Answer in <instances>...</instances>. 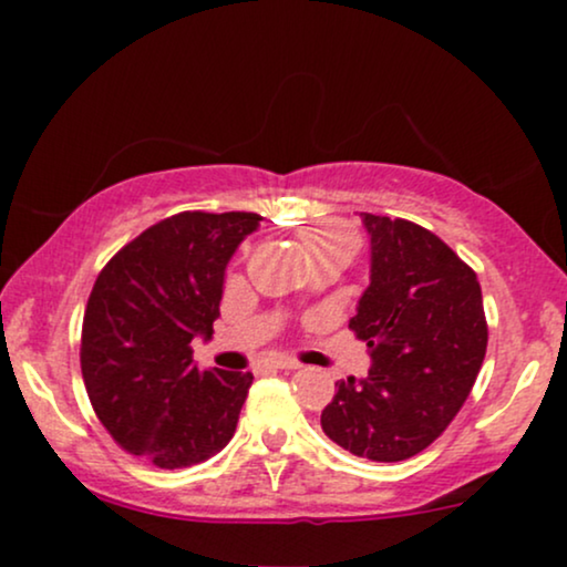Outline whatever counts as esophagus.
<instances>
[{
  "mask_svg": "<svg viewBox=\"0 0 567 567\" xmlns=\"http://www.w3.org/2000/svg\"><path fill=\"white\" fill-rule=\"evenodd\" d=\"M271 368H277V370H296V368H301V365H298V362L292 360V357H275V360H271Z\"/></svg>",
  "mask_w": 567,
  "mask_h": 567,
  "instance_id": "1",
  "label": "esophagus"
}]
</instances>
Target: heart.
Segmentation results:
<instances>
[{
	"label": "heart",
	"instance_id": "1",
	"mask_svg": "<svg viewBox=\"0 0 567 567\" xmlns=\"http://www.w3.org/2000/svg\"><path fill=\"white\" fill-rule=\"evenodd\" d=\"M301 239L306 250H317V247L333 243V239H349V231L338 224H311L301 229Z\"/></svg>",
	"mask_w": 567,
	"mask_h": 567
}]
</instances>
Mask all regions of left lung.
Instances as JSON below:
<instances>
[{"label":"left lung","mask_w":567,"mask_h":567,"mask_svg":"<svg viewBox=\"0 0 567 567\" xmlns=\"http://www.w3.org/2000/svg\"><path fill=\"white\" fill-rule=\"evenodd\" d=\"M370 285L349 328L368 343L365 379L338 383L322 432L370 461H405L464 408L487 349L477 275L437 234L405 218L360 213Z\"/></svg>","instance_id":"left-lung-1"}]
</instances>
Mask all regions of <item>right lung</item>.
<instances>
[{"label":"right lung","instance_id":"right-lung-1","mask_svg":"<svg viewBox=\"0 0 567 567\" xmlns=\"http://www.w3.org/2000/svg\"><path fill=\"white\" fill-rule=\"evenodd\" d=\"M256 213L186 210L148 226L101 269L82 322V379L122 451L184 470L234 437L252 373L199 370L192 338L213 336L224 271Z\"/></svg>","mask_w":567,"mask_h":567}]
</instances>
